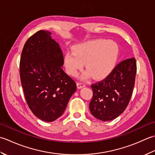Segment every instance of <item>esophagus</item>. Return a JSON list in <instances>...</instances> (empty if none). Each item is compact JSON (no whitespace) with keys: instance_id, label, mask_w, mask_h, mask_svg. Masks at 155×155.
Listing matches in <instances>:
<instances>
[{"instance_id":"esophagus-1","label":"esophagus","mask_w":155,"mask_h":155,"mask_svg":"<svg viewBox=\"0 0 155 155\" xmlns=\"http://www.w3.org/2000/svg\"><path fill=\"white\" fill-rule=\"evenodd\" d=\"M86 86V84L84 83V82H82V81H78L77 83V86L79 88V89H80V88L84 87Z\"/></svg>"}]
</instances>
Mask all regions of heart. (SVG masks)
I'll return each mask as SVG.
<instances>
[{
  "instance_id": "1",
  "label": "heart",
  "mask_w": 155,
  "mask_h": 155,
  "mask_svg": "<svg viewBox=\"0 0 155 155\" xmlns=\"http://www.w3.org/2000/svg\"><path fill=\"white\" fill-rule=\"evenodd\" d=\"M74 53L68 51L64 57L66 70L75 76L86 68L94 78L109 74L114 67L118 54L117 44L112 41L97 39L79 44L74 47Z\"/></svg>"
}]
</instances>
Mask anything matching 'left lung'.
<instances>
[{
    "instance_id": "8db88e82",
    "label": "left lung",
    "mask_w": 155,
    "mask_h": 155,
    "mask_svg": "<svg viewBox=\"0 0 155 155\" xmlns=\"http://www.w3.org/2000/svg\"><path fill=\"white\" fill-rule=\"evenodd\" d=\"M136 74V59L128 58L120 62L104 80L91 84V114L102 121L112 120L120 115L130 100Z\"/></svg>"
}]
</instances>
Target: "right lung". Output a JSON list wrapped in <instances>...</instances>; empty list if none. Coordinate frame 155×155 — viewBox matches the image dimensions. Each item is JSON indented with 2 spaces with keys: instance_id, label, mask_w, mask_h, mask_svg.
Here are the masks:
<instances>
[{
  "instance_id": "right-lung-1",
  "label": "right lung",
  "mask_w": 155,
  "mask_h": 155,
  "mask_svg": "<svg viewBox=\"0 0 155 155\" xmlns=\"http://www.w3.org/2000/svg\"><path fill=\"white\" fill-rule=\"evenodd\" d=\"M48 31L31 36L21 53L19 71L25 100L37 118L53 122L64 112L77 89L76 84L61 66L64 55Z\"/></svg>"
}]
</instances>
